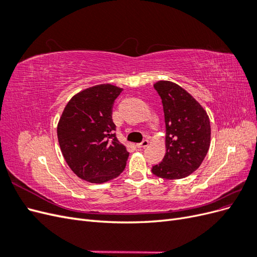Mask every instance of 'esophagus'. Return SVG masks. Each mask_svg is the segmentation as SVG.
I'll return each mask as SVG.
<instances>
[{"label": "esophagus", "instance_id": "34e87169", "mask_svg": "<svg viewBox=\"0 0 257 257\" xmlns=\"http://www.w3.org/2000/svg\"><path fill=\"white\" fill-rule=\"evenodd\" d=\"M148 145H149V141H147V139H145V141H143V143L137 144L136 147L137 148H146V147H148Z\"/></svg>", "mask_w": 257, "mask_h": 257}]
</instances>
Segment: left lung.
<instances>
[{"mask_svg":"<svg viewBox=\"0 0 257 257\" xmlns=\"http://www.w3.org/2000/svg\"><path fill=\"white\" fill-rule=\"evenodd\" d=\"M154 89L162 98L165 116L166 153L153 175L163 179H182L200 166L211 141L209 116L197 100L180 85L159 80Z\"/></svg>","mask_w":257,"mask_h":257,"instance_id":"obj_1","label":"left lung"}]
</instances>
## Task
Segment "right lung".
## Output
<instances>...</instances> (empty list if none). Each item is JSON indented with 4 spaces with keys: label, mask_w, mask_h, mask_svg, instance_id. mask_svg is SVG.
Masks as SVG:
<instances>
[{
    "label": "right lung",
    "mask_w": 257,
    "mask_h": 257,
    "mask_svg": "<svg viewBox=\"0 0 257 257\" xmlns=\"http://www.w3.org/2000/svg\"><path fill=\"white\" fill-rule=\"evenodd\" d=\"M122 88L96 84L75 94L58 123L61 152L73 173L91 183H104L125 168L128 152L115 137L114 99Z\"/></svg>",
    "instance_id": "obj_1"
}]
</instances>
